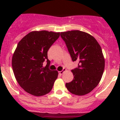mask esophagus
<instances>
[{"instance_id":"esophagus-1","label":"esophagus","mask_w":120,"mask_h":120,"mask_svg":"<svg viewBox=\"0 0 120 120\" xmlns=\"http://www.w3.org/2000/svg\"><path fill=\"white\" fill-rule=\"evenodd\" d=\"M67 71V70L65 69V68H64V69L62 70V71H59V73L61 75H62V74H63V73H64V72H65V71Z\"/></svg>"}]
</instances>
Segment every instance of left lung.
<instances>
[{
	"label": "left lung",
	"mask_w": 120,
	"mask_h": 120,
	"mask_svg": "<svg viewBox=\"0 0 120 120\" xmlns=\"http://www.w3.org/2000/svg\"><path fill=\"white\" fill-rule=\"evenodd\" d=\"M73 61L78 67L72 70L73 80L66 83L67 90L77 96H83L98 85L105 69V58L101 47L94 37L78 30L61 32Z\"/></svg>",
	"instance_id": "obj_1"
}]
</instances>
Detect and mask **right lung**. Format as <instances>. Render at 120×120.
Listing matches in <instances>:
<instances>
[{
  "instance_id": "obj_1",
  "label": "right lung",
  "mask_w": 120,
  "mask_h": 120,
  "mask_svg": "<svg viewBox=\"0 0 120 120\" xmlns=\"http://www.w3.org/2000/svg\"><path fill=\"white\" fill-rule=\"evenodd\" d=\"M59 36L60 32L32 31L18 43L12 55V70L19 84L29 94L40 97L52 89L58 72L48 68L47 51ZM44 60L47 65L43 67Z\"/></svg>"
}]
</instances>
